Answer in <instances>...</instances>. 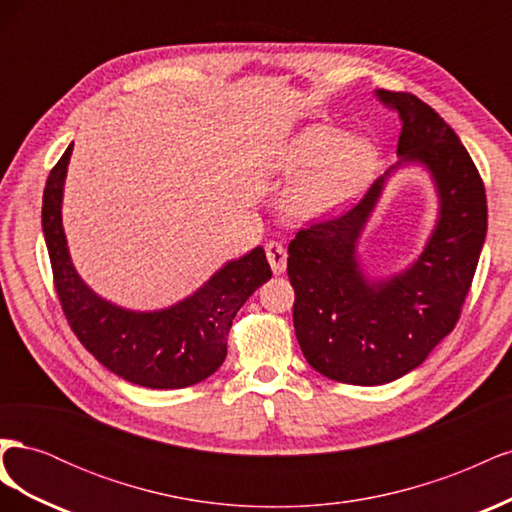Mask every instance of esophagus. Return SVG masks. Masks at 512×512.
I'll return each mask as SVG.
<instances>
[{
    "mask_svg": "<svg viewBox=\"0 0 512 512\" xmlns=\"http://www.w3.org/2000/svg\"><path fill=\"white\" fill-rule=\"evenodd\" d=\"M265 252H267V260H269L273 273L282 275L286 271V258H288L284 245L277 243V241H269L267 247H265Z\"/></svg>",
    "mask_w": 512,
    "mask_h": 512,
    "instance_id": "1",
    "label": "esophagus"
}]
</instances>
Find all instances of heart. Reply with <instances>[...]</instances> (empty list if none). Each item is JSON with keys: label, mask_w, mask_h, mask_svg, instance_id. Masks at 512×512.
<instances>
[{"label": "heart", "mask_w": 512, "mask_h": 512, "mask_svg": "<svg viewBox=\"0 0 512 512\" xmlns=\"http://www.w3.org/2000/svg\"><path fill=\"white\" fill-rule=\"evenodd\" d=\"M284 175L305 173L290 185L286 207L301 220H316L342 209L369 183L376 149L365 138L342 136L333 126H307L282 151Z\"/></svg>", "instance_id": "heart-1"}]
</instances>
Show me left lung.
I'll return each instance as SVG.
<instances>
[{
    "label": "left lung",
    "mask_w": 512,
    "mask_h": 512,
    "mask_svg": "<svg viewBox=\"0 0 512 512\" xmlns=\"http://www.w3.org/2000/svg\"><path fill=\"white\" fill-rule=\"evenodd\" d=\"M376 96L401 119L399 162L359 205L299 230L288 245L292 322L303 356L322 376L359 386L406 376L455 329L487 235L485 185L453 128L412 94L378 89ZM406 163H421L432 175L439 222L406 272L371 283L355 260V241L385 179Z\"/></svg>",
    "instance_id": "1"
}]
</instances>
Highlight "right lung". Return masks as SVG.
I'll return each mask as SVG.
<instances>
[{
  "instance_id": "1",
  "label": "right lung",
  "mask_w": 512,
  "mask_h": 512,
  "mask_svg": "<svg viewBox=\"0 0 512 512\" xmlns=\"http://www.w3.org/2000/svg\"><path fill=\"white\" fill-rule=\"evenodd\" d=\"M72 145L53 166L42 196V232L61 309L79 342L119 378L147 389H185L226 359V339L241 305L271 280L265 250L230 260L209 282L158 312H132L106 301L76 273L68 252L61 198Z\"/></svg>"
}]
</instances>
